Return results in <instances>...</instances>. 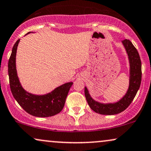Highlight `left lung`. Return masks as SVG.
<instances>
[{
  "label": "left lung",
  "instance_id": "left-lung-1",
  "mask_svg": "<svg viewBox=\"0 0 151 151\" xmlns=\"http://www.w3.org/2000/svg\"><path fill=\"white\" fill-rule=\"evenodd\" d=\"M122 43L128 56L129 63V82L126 93L121 100L114 103H100L93 100L86 87L84 88L87 102L92 110L102 115H115L128 107L140 87L142 81V62L137 49L129 40H124Z\"/></svg>",
  "mask_w": 151,
  "mask_h": 151
}]
</instances>
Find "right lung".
I'll use <instances>...</instances> for the list:
<instances>
[{"label": "right lung", "mask_w": 151, "mask_h": 151, "mask_svg": "<svg viewBox=\"0 0 151 151\" xmlns=\"http://www.w3.org/2000/svg\"><path fill=\"white\" fill-rule=\"evenodd\" d=\"M19 41V39L14 44L8 62L9 86L13 97L28 114L36 117H49L60 113L73 83H64L45 95H34L25 91L17 76L16 68V54Z\"/></svg>", "instance_id": "add662e5"}]
</instances>
